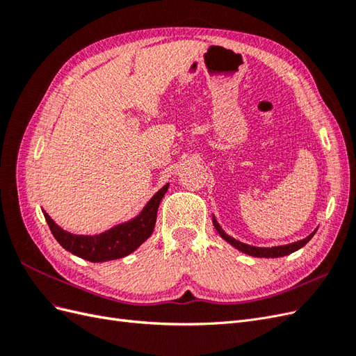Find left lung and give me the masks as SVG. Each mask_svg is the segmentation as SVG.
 <instances>
[{
  "mask_svg": "<svg viewBox=\"0 0 356 356\" xmlns=\"http://www.w3.org/2000/svg\"><path fill=\"white\" fill-rule=\"evenodd\" d=\"M212 222H213V227L217 229V232L220 233L221 238L229 242L230 245H233L236 250H239L248 255H252V257H264V258H277V257H284V255H288V254H293L294 251L300 250V248H303L312 238H314V234L316 233V230L314 233H310L307 238L301 239V241H297L294 243H288V245H281V246H272V248H258V246H251V245H246V243H242L239 241H236L234 238H232V236L225 234L224 230L221 229V225L217 222V220H215V217H212Z\"/></svg>",
  "mask_w": 356,
  "mask_h": 356,
  "instance_id": "obj_1",
  "label": "left lung"
}]
</instances>
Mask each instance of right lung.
Masks as SVG:
<instances>
[{"mask_svg": "<svg viewBox=\"0 0 356 356\" xmlns=\"http://www.w3.org/2000/svg\"><path fill=\"white\" fill-rule=\"evenodd\" d=\"M168 187L169 184L161 187L149 199V202L145 204L143 212L138 217L95 236L68 233L60 229L49 217V213H46L44 211H42V213H44V218L49 224L51 234L55 236V239L60 243V246L65 248L71 254L92 263L117 260V258H123L134 252L136 248L141 246L152 236L156 225L159 204L161 199H163L165 193L168 191Z\"/></svg>", "mask_w": 356, "mask_h": 356, "instance_id": "add662e5", "label": "right lung"}]
</instances>
